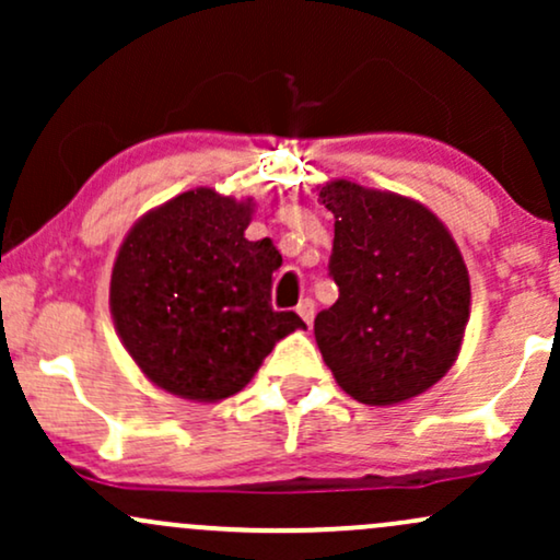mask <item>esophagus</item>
<instances>
[{"mask_svg":"<svg viewBox=\"0 0 560 560\" xmlns=\"http://www.w3.org/2000/svg\"><path fill=\"white\" fill-rule=\"evenodd\" d=\"M298 313H300V318L305 320L307 326H311L313 318H316V302H313V300H300Z\"/></svg>","mask_w":560,"mask_h":560,"instance_id":"34e87169","label":"esophagus"}]
</instances>
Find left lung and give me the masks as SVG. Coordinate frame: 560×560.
<instances>
[{
  "label": "left lung",
  "mask_w": 560,
  "mask_h": 560,
  "mask_svg": "<svg viewBox=\"0 0 560 560\" xmlns=\"http://www.w3.org/2000/svg\"><path fill=\"white\" fill-rule=\"evenodd\" d=\"M334 213L329 273L339 298L313 324L324 363L347 395L400 405L434 387L458 361L471 313L464 255L419 199L326 182Z\"/></svg>",
  "instance_id": "obj_1"
}]
</instances>
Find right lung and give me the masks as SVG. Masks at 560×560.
Segmentation results:
<instances>
[{
    "instance_id": "add662e5",
    "label": "right lung",
    "mask_w": 560,
    "mask_h": 560,
    "mask_svg": "<svg viewBox=\"0 0 560 560\" xmlns=\"http://www.w3.org/2000/svg\"><path fill=\"white\" fill-rule=\"evenodd\" d=\"M253 213V197L199 186L141 215L115 255V331L141 374L182 400L236 395L279 339L305 329L271 307L281 255L244 236Z\"/></svg>"
}]
</instances>
